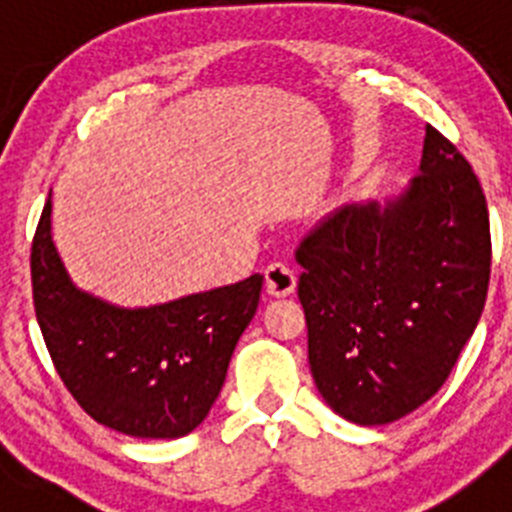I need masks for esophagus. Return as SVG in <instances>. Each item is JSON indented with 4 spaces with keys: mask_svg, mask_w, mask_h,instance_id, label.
<instances>
[{
    "mask_svg": "<svg viewBox=\"0 0 512 512\" xmlns=\"http://www.w3.org/2000/svg\"><path fill=\"white\" fill-rule=\"evenodd\" d=\"M297 277L295 271L289 269L282 261H274V264L266 266V292L271 297H289L295 292Z\"/></svg>",
    "mask_w": 512,
    "mask_h": 512,
    "instance_id": "esophagus-1",
    "label": "esophagus"
}]
</instances>
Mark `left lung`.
Instances as JSON below:
<instances>
[{"label": "left lung", "mask_w": 512, "mask_h": 512, "mask_svg": "<svg viewBox=\"0 0 512 512\" xmlns=\"http://www.w3.org/2000/svg\"><path fill=\"white\" fill-rule=\"evenodd\" d=\"M297 261L307 359L325 405L348 423H395L441 390L485 310V192L428 125L418 176L384 202L325 217Z\"/></svg>", "instance_id": "8db88e82"}]
</instances>
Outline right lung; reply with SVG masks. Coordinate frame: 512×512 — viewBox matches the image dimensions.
I'll list each match as a JSON object with an SVG mask.
<instances>
[{
    "label": "right lung",
    "mask_w": 512,
    "mask_h": 512,
    "mask_svg": "<svg viewBox=\"0 0 512 512\" xmlns=\"http://www.w3.org/2000/svg\"><path fill=\"white\" fill-rule=\"evenodd\" d=\"M51 197L35 230L33 300L45 346L74 400L133 438H182L210 415L230 356L256 315L261 274L148 307L76 287L51 233Z\"/></svg>",
    "instance_id": "right-lung-1"
}]
</instances>
